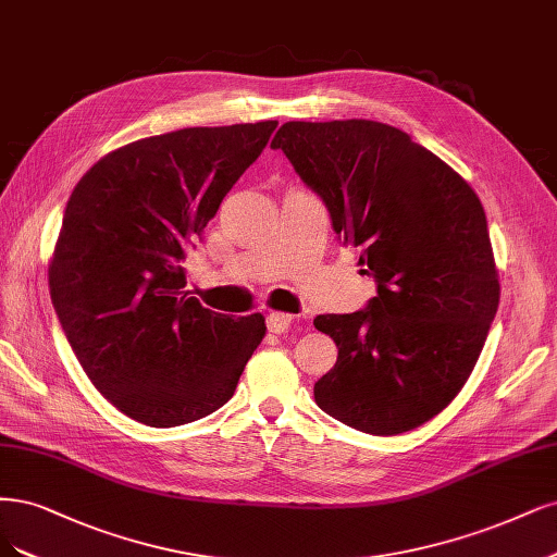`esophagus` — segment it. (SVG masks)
Instances as JSON below:
<instances>
[{
    "label": "esophagus",
    "instance_id": "esophagus-1",
    "mask_svg": "<svg viewBox=\"0 0 557 557\" xmlns=\"http://www.w3.org/2000/svg\"><path fill=\"white\" fill-rule=\"evenodd\" d=\"M290 324H293V315L278 313V311L267 313V330L274 332V334H283V332H287V327H290Z\"/></svg>",
    "mask_w": 557,
    "mask_h": 557
}]
</instances>
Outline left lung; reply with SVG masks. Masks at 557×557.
<instances>
[{
  "label": "left lung",
  "instance_id": "left-lung-1",
  "mask_svg": "<svg viewBox=\"0 0 557 557\" xmlns=\"http://www.w3.org/2000/svg\"><path fill=\"white\" fill-rule=\"evenodd\" d=\"M375 278L355 313L313 320L338 348L313 396L371 435L412 431L470 377L500 301L484 207L406 131L371 120L285 122L272 140Z\"/></svg>",
  "mask_w": 557,
  "mask_h": 557
}]
</instances>
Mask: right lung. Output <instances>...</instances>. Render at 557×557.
<instances>
[{
	"mask_svg": "<svg viewBox=\"0 0 557 557\" xmlns=\"http://www.w3.org/2000/svg\"><path fill=\"white\" fill-rule=\"evenodd\" d=\"M278 122L194 126L131 143L73 188L50 297L87 377L140 424L172 429L233 398L264 336L184 293L188 248Z\"/></svg>",
	"mask_w": 557,
	"mask_h": 557,
	"instance_id": "add662e5",
	"label": "right lung"
}]
</instances>
